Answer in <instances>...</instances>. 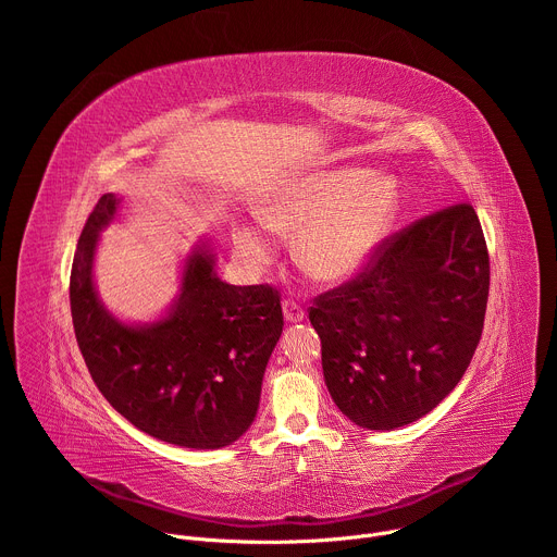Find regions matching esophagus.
Instances as JSON below:
<instances>
[{"instance_id": "obj_1", "label": "esophagus", "mask_w": 557, "mask_h": 557, "mask_svg": "<svg viewBox=\"0 0 557 557\" xmlns=\"http://www.w3.org/2000/svg\"><path fill=\"white\" fill-rule=\"evenodd\" d=\"M282 310H284V320H286L288 324H297V322L304 320V310H301L295 301H284V304H282Z\"/></svg>"}]
</instances>
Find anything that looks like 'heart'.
<instances>
[{
	"label": "heart",
	"mask_w": 557,
	"mask_h": 557,
	"mask_svg": "<svg viewBox=\"0 0 557 557\" xmlns=\"http://www.w3.org/2000/svg\"><path fill=\"white\" fill-rule=\"evenodd\" d=\"M401 211L392 176L359 168L312 170L284 178L258 202L260 224L293 238L295 264L314 282L342 284L379 251ZM233 253L247 273L264 269L275 247L249 224L233 226Z\"/></svg>",
	"instance_id": "obj_1"
}]
</instances>
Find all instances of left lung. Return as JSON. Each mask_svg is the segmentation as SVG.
<instances>
[{
  "instance_id": "obj_1",
  "label": "left lung",
  "mask_w": 557,
  "mask_h": 557,
  "mask_svg": "<svg viewBox=\"0 0 557 557\" xmlns=\"http://www.w3.org/2000/svg\"><path fill=\"white\" fill-rule=\"evenodd\" d=\"M490 256L471 205L389 237L368 269L310 306L337 408L359 428L396 430L432 412L481 342Z\"/></svg>"
}]
</instances>
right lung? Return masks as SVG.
<instances>
[{"label":"right lung","mask_w":557,"mask_h":557,"mask_svg":"<svg viewBox=\"0 0 557 557\" xmlns=\"http://www.w3.org/2000/svg\"><path fill=\"white\" fill-rule=\"evenodd\" d=\"M119 205L116 194H103L78 237L70 273L76 344L101 394L134 428L178 447H226L256 421L284 326L280 295L222 282L213 247L200 237L170 308L151 322L119 320L95 284L99 235Z\"/></svg>","instance_id":"right-lung-1"}]
</instances>
